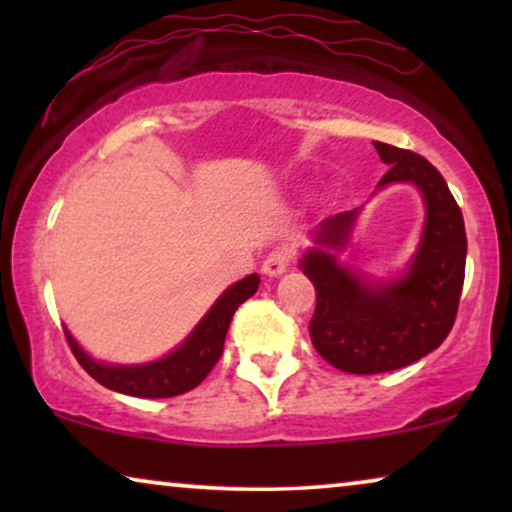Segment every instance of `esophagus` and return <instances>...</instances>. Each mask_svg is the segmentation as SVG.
<instances>
[{"label": "esophagus", "instance_id": "esophagus-1", "mask_svg": "<svg viewBox=\"0 0 512 512\" xmlns=\"http://www.w3.org/2000/svg\"><path fill=\"white\" fill-rule=\"evenodd\" d=\"M291 263V254L286 249H275L272 254H268V258L263 261V275L265 277H282L286 270H289Z\"/></svg>", "mask_w": 512, "mask_h": 512}]
</instances>
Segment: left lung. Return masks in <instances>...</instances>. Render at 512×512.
<instances>
[{"instance_id":"1","label":"left lung","mask_w":512,"mask_h":512,"mask_svg":"<svg viewBox=\"0 0 512 512\" xmlns=\"http://www.w3.org/2000/svg\"><path fill=\"white\" fill-rule=\"evenodd\" d=\"M389 165L377 191L412 184L424 202V226L408 268L396 277H370L340 263L361 207L328 216L312 230L298 268L317 289L310 338L331 366L354 375L410 366L443 345L457 317L466 270V228L443 174L429 160L373 142Z\"/></svg>"}]
</instances>
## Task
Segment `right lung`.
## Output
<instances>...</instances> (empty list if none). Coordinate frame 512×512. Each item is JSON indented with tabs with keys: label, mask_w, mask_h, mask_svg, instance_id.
<instances>
[{
	"label": "right lung",
	"mask_w": 512,
	"mask_h": 512,
	"mask_svg": "<svg viewBox=\"0 0 512 512\" xmlns=\"http://www.w3.org/2000/svg\"><path fill=\"white\" fill-rule=\"evenodd\" d=\"M261 277L247 275L240 282L228 286L226 291L216 298V303L209 307V312L198 321V326L188 333V338L174 347L170 354L163 359L149 361V363H132V366H123V363H104L95 361L74 335L65 328L67 342L72 347L76 361L81 363L83 370L111 391L139 398H170L186 394L198 387V384L209 375V370L216 366V361L223 354V342H226V333L230 321L237 307L244 300H249L258 291Z\"/></svg>",
	"instance_id": "add662e5"
}]
</instances>
